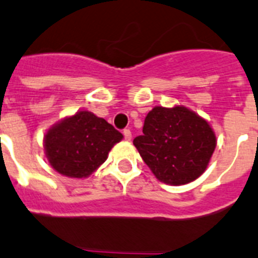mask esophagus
I'll list each match as a JSON object with an SVG mask.
<instances>
[{
  "label": "esophagus",
  "mask_w": 258,
  "mask_h": 258,
  "mask_svg": "<svg viewBox=\"0 0 258 258\" xmlns=\"http://www.w3.org/2000/svg\"><path fill=\"white\" fill-rule=\"evenodd\" d=\"M123 136H124V140L130 141L132 139L131 131H130V130H124V131H123Z\"/></svg>",
  "instance_id": "esophagus-1"
}]
</instances>
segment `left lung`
Returning a JSON list of instances; mask_svg holds the SVG:
<instances>
[{
	"label": "left lung",
	"instance_id": "1",
	"mask_svg": "<svg viewBox=\"0 0 258 258\" xmlns=\"http://www.w3.org/2000/svg\"><path fill=\"white\" fill-rule=\"evenodd\" d=\"M143 132L134 140L135 148L153 174L170 186L197 179L216 148L210 123L183 105L154 107L146 115Z\"/></svg>",
	"mask_w": 258,
	"mask_h": 258
}]
</instances>
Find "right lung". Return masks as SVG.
Instances as JSON below:
<instances>
[{
  "label": "right lung",
  "instance_id": "obj_1",
  "mask_svg": "<svg viewBox=\"0 0 258 258\" xmlns=\"http://www.w3.org/2000/svg\"><path fill=\"white\" fill-rule=\"evenodd\" d=\"M123 139L110 123L89 110L67 115L48 128L43 139L50 167L70 178H88Z\"/></svg>",
  "mask_w": 258,
  "mask_h": 258
}]
</instances>
